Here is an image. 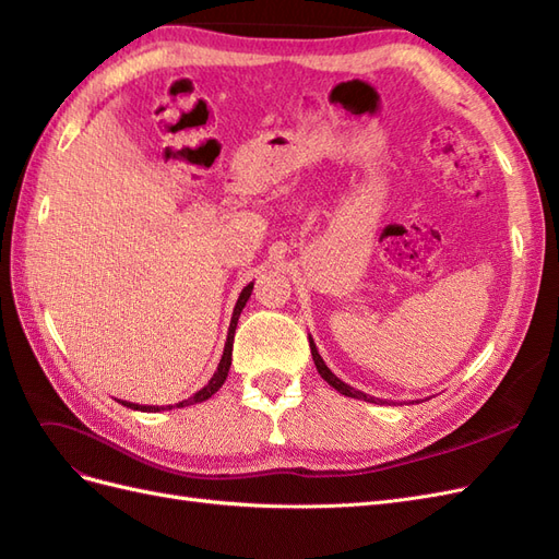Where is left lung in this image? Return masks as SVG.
<instances>
[{"mask_svg":"<svg viewBox=\"0 0 559 559\" xmlns=\"http://www.w3.org/2000/svg\"><path fill=\"white\" fill-rule=\"evenodd\" d=\"M310 349H312V359H314V366H317V370H319V376L324 378L333 389H337V392L341 394H345V396H352V399H361V401H368V403H386V401H382V399H376V396H368V394H364V392H359V389H354V386H349L347 382H343L341 378L337 376H333L331 373V368L324 364V359H321V354H319V349H317V345H314V341L310 337Z\"/></svg>","mask_w":559,"mask_h":559,"instance_id":"8db88e82","label":"left lung"}]
</instances>
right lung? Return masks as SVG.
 <instances>
[{
    "instance_id": "add662e5",
    "label": "right lung",
    "mask_w": 559,
    "mask_h": 559,
    "mask_svg": "<svg viewBox=\"0 0 559 559\" xmlns=\"http://www.w3.org/2000/svg\"><path fill=\"white\" fill-rule=\"evenodd\" d=\"M251 289H253V282H249L245 289H242V294H240V298H238V302H235V308H233V317H230V326H228V335H226V345H224V354H222V361H218V366H216V370H214V376L210 378V382L200 389V392H195L193 396H189V399H183V401H179V403H175V405H140V403H130V401H118L121 405H126V408H132V411H142V413H160V411H173V408H186V405H193V403H202V401H207V399H212L218 389H222V384L226 382V378H228V370H230V357H233V337H235V329H238V319H240V312L245 310V306H247V300H249V296H251Z\"/></svg>"
}]
</instances>
